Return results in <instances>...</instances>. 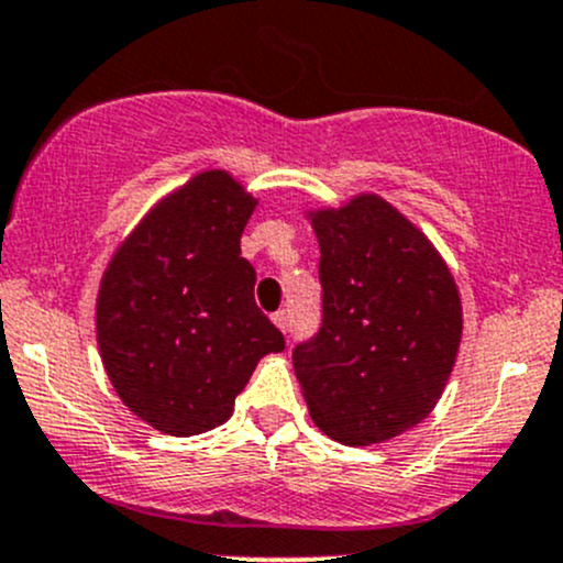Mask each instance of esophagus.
I'll return each instance as SVG.
<instances>
[{"label":"esophagus","mask_w":563,"mask_h":563,"mask_svg":"<svg viewBox=\"0 0 563 563\" xmlns=\"http://www.w3.org/2000/svg\"><path fill=\"white\" fill-rule=\"evenodd\" d=\"M272 321H275V327L280 329V332H288V327H291V316H288V310H277V313H272Z\"/></svg>","instance_id":"obj_1"}]
</instances>
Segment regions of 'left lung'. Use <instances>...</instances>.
Instances as JSON below:
<instances>
[{
	"label": "left lung",
	"mask_w": 563,
	"mask_h": 563,
	"mask_svg": "<svg viewBox=\"0 0 563 563\" xmlns=\"http://www.w3.org/2000/svg\"><path fill=\"white\" fill-rule=\"evenodd\" d=\"M323 318L294 349L316 428L349 446L417 428L455 367L463 305L433 242L376 192L310 209Z\"/></svg>",
	"instance_id": "obj_1"
}]
</instances>
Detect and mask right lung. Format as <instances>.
Returning <instances> with one entry per match:
<instances>
[{
    "instance_id": "right-lung-1",
    "label": "right lung",
    "mask_w": 563,
    "mask_h": 563,
    "mask_svg": "<svg viewBox=\"0 0 563 563\" xmlns=\"http://www.w3.org/2000/svg\"><path fill=\"white\" fill-rule=\"evenodd\" d=\"M258 198L207 168L155 203L100 280V360L124 406L166 435L218 428L261 356L286 349L253 299L242 231Z\"/></svg>"
}]
</instances>
